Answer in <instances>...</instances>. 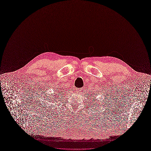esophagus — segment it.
Here are the masks:
<instances>
[{"label":"esophagus","instance_id":"obj_1","mask_svg":"<svg viewBox=\"0 0 151 151\" xmlns=\"http://www.w3.org/2000/svg\"><path fill=\"white\" fill-rule=\"evenodd\" d=\"M82 90H83V88H77L76 89V91H77V92H78V93L80 92V91H81Z\"/></svg>","mask_w":151,"mask_h":151}]
</instances>
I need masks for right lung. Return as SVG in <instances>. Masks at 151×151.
Returning <instances> with one entry per match:
<instances>
[{
	"label": "right lung",
	"mask_w": 151,
	"mask_h": 151,
	"mask_svg": "<svg viewBox=\"0 0 151 151\" xmlns=\"http://www.w3.org/2000/svg\"><path fill=\"white\" fill-rule=\"evenodd\" d=\"M60 93V94H61V93Z\"/></svg>",
	"instance_id": "right-lung-1"
}]
</instances>
